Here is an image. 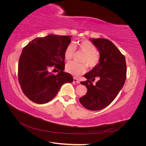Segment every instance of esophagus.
I'll list each match as a JSON object with an SVG mask.
<instances>
[{"label": "esophagus", "mask_w": 146, "mask_h": 146, "mask_svg": "<svg viewBox=\"0 0 146 146\" xmlns=\"http://www.w3.org/2000/svg\"><path fill=\"white\" fill-rule=\"evenodd\" d=\"M74 82H76V83H80V81L78 80V79L76 78H74V80H73Z\"/></svg>", "instance_id": "1"}]
</instances>
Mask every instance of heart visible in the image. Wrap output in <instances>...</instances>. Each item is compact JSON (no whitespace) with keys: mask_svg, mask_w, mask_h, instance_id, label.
<instances>
[{"mask_svg":"<svg viewBox=\"0 0 146 146\" xmlns=\"http://www.w3.org/2000/svg\"><path fill=\"white\" fill-rule=\"evenodd\" d=\"M76 47L79 51L84 54V56L81 60L82 64H78L75 62H70L67 64L66 70L68 73L76 77H79L86 71L87 66L91 68H94L99 62V55L97 52V48L91 41L84 40L77 43L75 46L70 43L66 47L64 56L66 61L72 60L76 52ZM86 64H85L84 63Z\"/></svg>","mask_w":146,"mask_h":146,"instance_id":"1","label":"heart"}]
</instances>
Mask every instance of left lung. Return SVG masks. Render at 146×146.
<instances>
[{"mask_svg": "<svg viewBox=\"0 0 146 146\" xmlns=\"http://www.w3.org/2000/svg\"><path fill=\"white\" fill-rule=\"evenodd\" d=\"M98 48V64L84 75L87 80L81 82L87 88V93L79 99L85 108L97 111L107 107L116 98L126 78L125 58L114 44L107 39H90ZM96 76L99 80L93 85Z\"/></svg>", "mask_w": 146, "mask_h": 146, "instance_id": "1", "label": "left lung"}]
</instances>
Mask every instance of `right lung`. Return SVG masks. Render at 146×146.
Returning <instances> with one entry per match:
<instances>
[{"label":"right lung","instance_id":"1","mask_svg":"<svg viewBox=\"0 0 146 146\" xmlns=\"http://www.w3.org/2000/svg\"><path fill=\"white\" fill-rule=\"evenodd\" d=\"M70 37L48 35L34 39L23 49L18 64L19 82L24 94L33 102H48L63 84L73 82L71 75L64 72V52ZM52 70L59 72L55 75Z\"/></svg>","mask_w":146,"mask_h":146}]
</instances>
